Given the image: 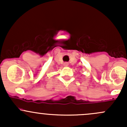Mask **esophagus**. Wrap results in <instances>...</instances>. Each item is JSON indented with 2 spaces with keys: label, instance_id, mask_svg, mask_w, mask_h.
Returning <instances> with one entry per match:
<instances>
[{
  "label": "esophagus",
  "instance_id": "1",
  "mask_svg": "<svg viewBox=\"0 0 127 127\" xmlns=\"http://www.w3.org/2000/svg\"><path fill=\"white\" fill-rule=\"evenodd\" d=\"M69 65V63H64V66H67Z\"/></svg>",
  "mask_w": 127,
  "mask_h": 127
}]
</instances>
